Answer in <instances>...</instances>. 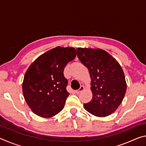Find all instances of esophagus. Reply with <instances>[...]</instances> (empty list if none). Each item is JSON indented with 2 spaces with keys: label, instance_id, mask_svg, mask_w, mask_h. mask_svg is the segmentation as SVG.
Masks as SVG:
<instances>
[{
  "label": "esophagus",
  "instance_id": "1",
  "mask_svg": "<svg viewBox=\"0 0 146 146\" xmlns=\"http://www.w3.org/2000/svg\"><path fill=\"white\" fill-rule=\"evenodd\" d=\"M84 90V86H80V88L78 89V90H76L75 91V93H76V94H78V93H80V92H82V91Z\"/></svg>",
  "mask_w": 146,
  "mask_h": 146
}]
</instances>
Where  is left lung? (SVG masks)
Here are the masks:
<instances>
[{"instance_id":"1","label":"left lung","mask_w":146,"mask_h":146,"mask_svg":"<svg viewBox=\"0 0 146 146\" xmlns=\"http://www.w3.org/2000/svg\"><path fill=\"white\" fill-rule=\"evenodd\" d=\"M77 56L88 68L93 98L84 104L89 113L104 117L111 114L122 102L127 85L119 63L101 49H76Z\"/></svg>"}]
</instances>
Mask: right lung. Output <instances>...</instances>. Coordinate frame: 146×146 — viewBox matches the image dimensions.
<instances>
[{
    "instance_id": "obj_1",
    "label": "right lung",
    "mask_w": 146,
    "mask_h": 146,
    "mask_svg": "<svg viewBox=\"0 0 146 146\" xmlns=\"http://www.w3.org/2000/svg\"><path fill=\"white\" fill-rule=\"evenodd\" d=\"M76 56L73 48L56 47L42 54L26 71L23 91L29 107L44 118L53 117L62 110L70 95L64 69Z\"/></svg>"
}]
</instances>
